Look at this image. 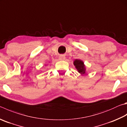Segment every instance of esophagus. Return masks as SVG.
I'll list each match as a JSON object with an SVG mask.
<instances>
[{
	"mask_svg": "<svg viewBox=\"0 0 127 127\" xmlns=\"http://www.w3.org/2000/svg\"><path fill=\"white\" fill-rule=\"evenodd\" d=\"M65 59V57L64 56V55H61L59 57V59L61 60V61H63Z\"/></svg>",
	"mask_w": 127,
	"mask_h": 127,
	"instance_id": "esophagus-1",
	"label": "esophagus"
}]
</instances>
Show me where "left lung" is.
Wrapping results in <instances>:
<instances>
[{
    "mask_svg": "<svg viewBox=\"0 0 127 127\" xmlns=\"http://www.w3.org/2000/svg\"><path fill=\"white\" fill-rule=\"evenodd\" d=\"M73 64L79 73L81 74H84L86 73V66L82 61L80 59H75L74 61Z\"/></svg>",
    "mask_w": 127,
    "mask_h": 127,
    "instance_id": "left-lung-1",
    "label": "left lung"
}]
</instances>
